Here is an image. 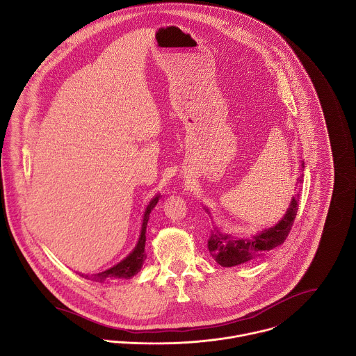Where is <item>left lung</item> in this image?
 I'll return each instance as SVG.
<instances>
[{
  "label": "left lung",
  "instance_id": "8db88e82",
  "mask_svg": "<svg viewBox=\"0 0 356 356\" xmlns=\"http://www.w3.org/2000/svg\"><path fill=\"white\" fill-rule=\"evenodd\" d=\"M303 167H305V163H303ZM299 181L302 182V178H299ZM298 203H299V196H293L288 211L281 218V220H278L275 226L257 233L251 238L237 240V238H232L230 236H225L219 233V230H215V233H211L208 238L209 254H212V257L220 266L233 267L237 264L247 263L254 257H259L260 254L268 252L273 248L281 245L286 240L293 226V220L299 209Z\"/></svg>",
  "mask_w": 356,
  "mask_h": 356
}]
</instances>
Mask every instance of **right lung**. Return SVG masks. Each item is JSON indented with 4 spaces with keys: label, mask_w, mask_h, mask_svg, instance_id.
<instances>
[{
    "label": "right lung",
    "mask_w": 356,
    "mask_h": 356,
    "mask_svg": "<svg viewBox=\"0 0 356 356\" xmlns=\"http://www.w3.org/2000/svg\"><path fill=\"white\" fill-rule=\"evenodd\" d=\"M159 195L154 196L152 200L148 204L145 213H144V219H143V226H141V234L138 238V243L136 245V248L130 252L127 257H124L122 261H119L118 264H115L113 267L102 271L99 274H93L92 280L96 282H106V281H113V280H129L131 277H134L143 267L144 260L147 259L145 254V241H147V225L149 220V213L153 209V207L159 202ZM83 277V274H82ZM88 278V275H86Z\"/></svg>",
    "instance_id": "right-lung-1"
}]
</instances>
